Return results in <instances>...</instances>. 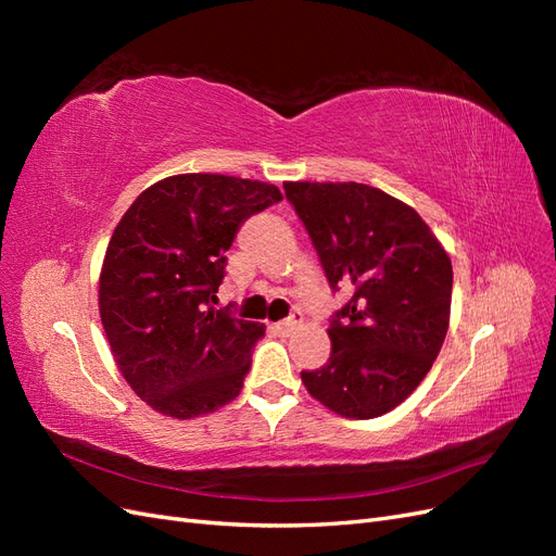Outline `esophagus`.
<instances>
[{
	"mask_svg": "<svg viewBox=\"0 0 556 556\" xmlns=\"http://www.w3.org/2000/svg\"><path fill=\"white\" fill-rule=\"evenodd\" d=\"M299 327H301V313H292L288 319H282V323L276 325V331L282 333V336H290Z\"/></svg>",
	"mask_w": 556,
	"mask_h": 556,
	"instance_id": "34e87169",
	"label": "esophagus"
}]
</instances>
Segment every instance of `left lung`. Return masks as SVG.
I'll return each instance as SVG.
<instances>
[{
	"mask_svg": "<svg viewBox=\"0 0 556 556\" xmlns=\"http://www.w3.org/2000/svg\"><path fill=\"white\" fill-rule=\"evenodd\" d=\"M333 290L331 357L301 382L329 410L371 419L406 401L450 327L452 262L415 208L364 182H285Z\"/></svg>",
	"mask_w": 556,
	"mask_h": 556,
	"instance_id": "8db88e82",
	"label": "left lung"
}]
</instances>
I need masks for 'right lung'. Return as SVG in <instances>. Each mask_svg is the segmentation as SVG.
<instances>
[{"mask_svg":"<svg viewBox=\"0 0 556 556\" xmlns=\"http://www.w3.org/2000/svg\"><path fill=\"white\" fill-rule=\"evenodd\" d=\"M271 182L178 174L143 190L117 223L99 274V315L117 368L150 408L192 419L239 396L264 325L215 311L225 252Z\"/></svg>","mask_w":556,"mask_h":556,"instance_id":"right-lung-1","label":"right lung"}]
</instances>
